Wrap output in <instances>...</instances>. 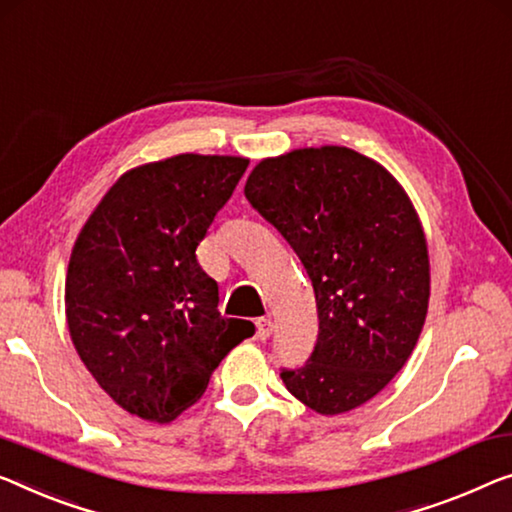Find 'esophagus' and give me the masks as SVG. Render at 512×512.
I'll return each instance as SVG.
<instances>
[{
  "label": "esophagus",
  "mask_w": 512,
  "mask_h": 512,
  "mask_svg": "<svg viewBox=\"0 0 512 512\" xmlns=\"http://www.w3.org/2000/svg\"><path fill=\"white\" fill-rule=\"evenodd\" d=\"M255 326H257V338H259V340L271 338V333H273V322H271L269 317H259L257 322H255Z\"/></svg>",
  "instance_id": "34e87169"
}]
</instances>
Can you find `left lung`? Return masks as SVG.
Masks as SVG:
<instances>
[{
	"instance_id": "left-lung-1",
	"label": "left lung",
	"mask_w": 512,
	"mask_h": 512,
	"mask_svg": "<svg viewBox=\"0 0 512 512\" xmlns=\"http://www.w3.org/2000/svg\"><path fill=\"white\" fill-rule=\"evenodd\" d=\"M243 193L315 289L317 345L280 372L287 391L324 416L361 407L402 370L425 324L430 259L414 204L391 172L347 147L264 158Z\"/></svg>"
}]
</instances>
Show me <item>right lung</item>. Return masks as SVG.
Segmentation results:
<instances>
[{"instance_id":"add662e5","label":"right lung","mask_w":512,"mask_h":512,"mask_svg":"<svg viewBox=\"0 0 512 512\" xmlns=\"http://www.w3.org/2000/svg\"><path fill=\"white\" fill-rule=\"evenodd\" d=\"M248 158L179 154L140 165L105 193L75 241L66 322L91 377L144 421L170 423L218 363L255 333L218 312L195 250Z\"/></svg>"}]
</instances>
